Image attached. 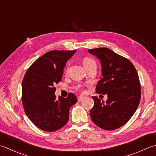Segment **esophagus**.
I'll list each match as a JSON object with an SVG mask.
<instances>
[{
  "instance_id": "1",
  "label": "esophagus",
  "mask_w": 156,
  "mask_h": 156,
  "mask_svg": "<svg viewBox=\"0 0 156 156\" xmlns=\"http://www.w3.org/2000/svg\"><path fill=\"white\" fill-rule=\"evenodd\" d=\"M84 99V97L83 96H79L78 97V101H82V100Z\"/></svg>"
}]
</instances>
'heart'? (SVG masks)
<instances>
[{"label":"heart","mask_w":156,"mask_h":156,"mask_svg":"<svg viewBox=\"0 0 156 156\" xmlns=\"http://www.w3.org/2000/svg\"><path fill=\"white\" fill-rule=\"evenodd\" d=\"M94 62L92 59H90V58H84V59H83V61H82V64H83L84 66H86L87 65H89V64L92 63H94Z\"/></svg>","instance_id":"b5f03b06"}]
</instances>
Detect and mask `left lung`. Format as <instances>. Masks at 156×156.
Listing matches in <instances>:
<instances>
[{
    "label": "left lung",
    "mask_w": 156,
    "mask_h": 156,
    "mask_svg": "<svg viewBox=\"0 0 156 156\" xmlns=\"http://www.w3.org/2000/svg\"><path fill=\"white\" fill-rule=\"evenodd\" d=\"M100 60L102 78L97 82L96 92L108 94L105 103L93 96L94 106L91 120L107 130L117 129L129 121L141 99V84L133 64L108 48L88 49Z\"/></svg>",
    "instance_id": "1"
}]
</instances>
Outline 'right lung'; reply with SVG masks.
I'll use <instances>...</instances> for the list:
<instances>
[{
  "mask_svg": "<svg viewBox=\"0 0 156 156\" xmlns=\"http://www.w3.org/2000/svg\"><path fill=\"white\" fill-rule=\"evenodd\" d=\"M76 51H51L34 62L24 76L22 90L23 107L27 116L36 126L53 132L65 126L69 110L77 102V97L69 93L67 98L57 99L56 88L62 78L66 62Z\"/></svg>",
  "mask_w": 156,
  "mask_h": 156,
  "instance_id": "add662e5",
  "label": "right lung"
}]
</instances>
